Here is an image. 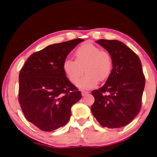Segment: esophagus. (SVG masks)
Instances as JSON below:
<instances>
[{
	"label": "esophagus",
	"mask_w": 157,
	"mask_h": 157,
	"mask_svg": "<svg viewBox=\"0 0 157 157\" xmlns=\"http://www.w3.org/2000/svg\"><path fill=\"white\" fill-rule=\"evenodd\" d=\"M89 93V92H87V91H82V96L86 95Z\"/></svg>",
	"instance_id": "1"
}]
</instances>
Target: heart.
Here are the masks:
<instances>
[{"mask_svg": "<svg viewBox=\"0 0 157 157\" xmlns=\"http://www.w3.org/2000/svg\"><path fill=\"white\" fill-rule=\"evenodd\" d=\"M75 60L66 59L63 68L67 78L75 83L81 77L82 68L86 75L77 82V86L82 89H90L98 85L100 80H105L113 70V59L107 51H101L92 43H85L75 52Z\"/></svg>", "mask_w": 157, "mask_h": 157, "instance_id": "obj_1", "label": "heart"}]
</instances>
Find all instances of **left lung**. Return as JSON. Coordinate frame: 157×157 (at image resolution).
I'll list each match as a JSON object with an SVG mask.
<instances>
[{"mask_svg": "<svg viewBox=\"0 0 157 157\" xmlns=\"http://www.w3.org/2000/svg\"><path fill=\"white\" fill-rule=\"evenodd\" d=\"M113 59V70L106 83L92 92L91 110L104 127L119 128L133 120L140 111L145 78L139 56L123 42L99 39Z\"/></svg>", "mask_w": 157, "mask_h": 157, "instance_id": "8db88e82", "label": "left lung"}]
</instances>
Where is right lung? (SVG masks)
<instances>
[{
    "label": "right lung",
    "instance_id": "obj_1",
    "mask_svg": "<svg viewBox=\"0 0 157 157\" xmlns=\"http://www.w3.org/2000/svg\"><path fill=\"white\" fill-rule=\"evenodd\" d=\"M83 39L53 44L33 53L19 74L18 101L28 121L51 132L65 126L81 93L65 76L67 56Z\"/></svg>",
    "mask_w": 157,
    "mask_h": 157
}]
</instances>
